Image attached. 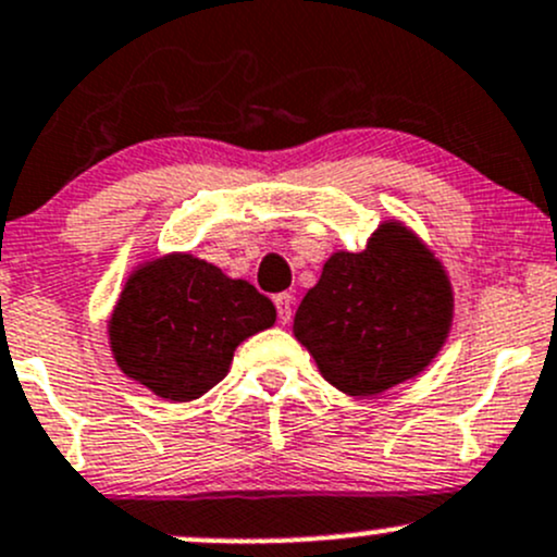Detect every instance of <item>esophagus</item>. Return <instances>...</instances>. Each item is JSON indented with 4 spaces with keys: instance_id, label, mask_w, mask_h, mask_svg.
Segmentation results:
<instances>
[{
    "instance_id": "34e87169",
    "label": "esophagus",
    "mask_w": 557,
    "mask_h": 557,
    "mask_svg": "<svg viewBox=\"0 0 557 557\" xmlns=\"http://www.w3.org/2000/svg\"><path fill=\"white\" fill-rule=\"evenodd\" d=\"M274 305H277V318L280 323H290V314H294V296L290 294H277L274 296Z\"/></svg>"
}]
</instances>
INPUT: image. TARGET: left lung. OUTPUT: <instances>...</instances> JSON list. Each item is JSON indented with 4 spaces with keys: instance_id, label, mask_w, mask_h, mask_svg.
I'll return each mask as SVG.
<instances>
[{
    "instance_id": "1",
    "label": "left lung",
    "mask_w": 557,
    "mask_h": 557,
    "mask_svg": "<svg viewBox=\"0 0 557 557\" xmlns=\"http://www.w3.org/2000/svg\"><path fill=\"white\" fill-rule=\"evenodd\" d=\"M453 288L440 258L398 221H387L361 252L323 263L294 318V336L320 374L347 396H377L412 380L445 345Z\"/></svg>"
}]
</instances>
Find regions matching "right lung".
Instances as JSON below:
<instances>
[{
  "label": "right lung",
  "instance_id": "add662e5",
  "mask_svg": "<svg viewBox=\"0 0 557 557\" xmlns=\"http://www.w3.org/2000/svg\"><path fill=\"white\" fill-rule=\"evenodd\" d=\"M274 318L272 301L247 280L170 252L128 274L107 334L126 377L170 401H194L226 377L234 350Z\"/></svg>",
  "mask_w": 557,
  "mask_h": 557
}]
</instances>
